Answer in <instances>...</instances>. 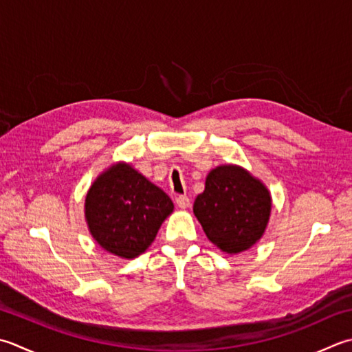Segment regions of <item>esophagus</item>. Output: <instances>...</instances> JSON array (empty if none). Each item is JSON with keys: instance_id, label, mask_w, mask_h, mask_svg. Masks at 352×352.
<instances>
[{"instance_id": "34e87169", "label": "esophagus", "mask_w": 352, "mask_h": 352, "mask_svg": "<svg viewBox=\"0 0 352 352\" xmlns=\"http://www.w3.org/2000/svg\"><path fill=\"white\" fill-rule=\"evenodd\" d=\"M175 203H177V206L180 209H188L189 208V204H190V199L186 197V195H178L177 198H175Z\"/></svg>"}]
</instances>
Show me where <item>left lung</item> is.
<instances>
[{
  "label": "left lung",
  "mask_w": 352,
  "mask_h": 352,
  "mask_svg": "<svg viewBox=\"0 0 352 352\" xmlns=\"http://www.w3.org/2000/svg\"><path fill=\"white\" fill-rule=\"evenodd\" d=\"M272 197L264 183L236 164L209 172L204 192L195 198L194 213L206 236L219 250L236 254L264 235Z\"/></svg>",
  "instance_id": "obj_1"
}]
</instances>
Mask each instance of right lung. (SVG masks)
I'll return each instance as SVG.
<instances>
[{"instance_id":"right-lung-1","label":"right lung","mask_w":352,"mask_h":352,"mask_svg":"<svg viewBox=\"0 0 352 352\" xmlns=\"http://www.w3.org/2000/svg\"><path fill=\"white\" fill-rule=\"evenodd\" d=\"M174 203L128 163H116L96 178L85 197L89 233L103 250L133 259L153 244Z\"/></svg>"}]
</instances>
